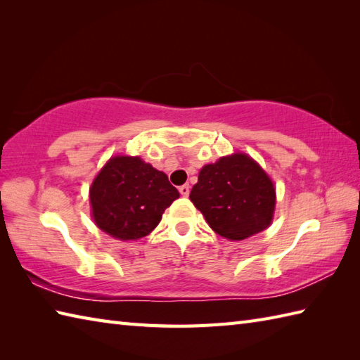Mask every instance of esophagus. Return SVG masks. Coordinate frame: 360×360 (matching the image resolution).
<instances>
[{
	"label": "esophagus",
	"instance_id": "1",
	"mask_svg": "<svg viewBox=\"0 0 360 360\" xmlns=\"http://www.w3.org/2000/svg\"><path fill=\"white\" fill-rule=\"evenodd\" d=\"M179 193H181L182 196H188V193H190V186H188V184L181 186V187H179Z\"/></svg>",
	"mask_w": 360,
	"mask_h": 360
}]
</instances>
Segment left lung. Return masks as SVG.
Returning <instances> with one entry per match:
<instances>
[{"instance_id":"obj_1","label":"left lung","mask_w":360,"mask_h":360,"mask_svg":"<svg viewBox=\"0 0 360 360\" xmlns=\"http://www.w3.org/2000/svg\"><path fill=\"white\" fill-rule=\"evenodd\" d=\"M190 201L227 240H244L269 227L275 210L272 179L246 153L201 168Z\"/></svg>"}]
</instances>
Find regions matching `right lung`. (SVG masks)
<instances>
[{
    "label": "right lung",
    "instance_id": "obj_1",
    "mask_svg": "<svg viewBox=\"0 0 360 360\" xmlns=\"http://www.w3.org/2000/svg\"><path fill=\"white\" fill-rule=\"evenodd\" d=\"M179 192L167 174L139 156H114L89 188L91 215L105 233L122 241L139 240L155 229Z\"/></svg>",
    "mask_w": 360,
    "mask_h": 360
}]
</instances>
